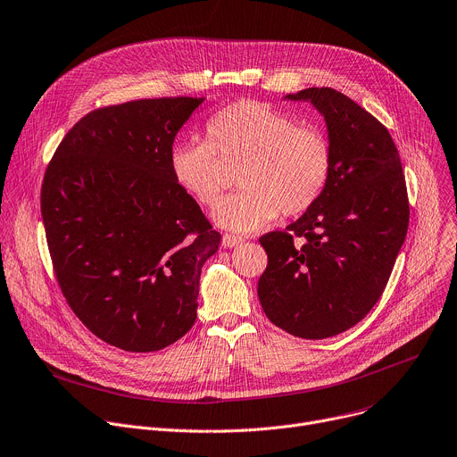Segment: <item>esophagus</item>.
Segmentation results:
<instances>
[{
  "label": "esophagus",
  "mask_w": 457,
  "mask_h": 457,
  "mask_svg": "<svg viewBox=\"0 0 457 457\" xmlns=\"http://www.w3.org/2000/svg\"><path fill=\"white\" fill-rule=\"evenodd\" d=\"M244 238L242 237H238V235H233V233H226L224 237H222V245L224 247H235L237 244H240Z\"/></svg>",
  "instance_id": "obj_1"
}]
</instances>
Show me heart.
Masks as SVG:
<instances>
[{"label": "heart", "instance_id": "heart-1", "mask_svg": "<svg viewBox=\"0 0 457 457\" xmlns=\"http://www.w3.org/2000/svg\"><path fill=\"white\" fill-rule=\"evenodd\" d=\"M207 140L180 142L170 165L177 184L200 205H213L222 191V162L244 160L238 186L219 202L213 219L235 231H255L282 212L306 213L322 196L334 151L328 133L295 114L259 100H238L215 112Z\"/></svg>", "mask_w": 457, "mask_h": 457}]
</instances>
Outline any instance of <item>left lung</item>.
Returning a JSON list of instances; mask_svg holds the SVG:
<instances>
[{"instance_id": "8db88e82", "label": "left lung", "mask_w": 457, "mask_h": 457, "mask_svg": "<svg viewBox=\"0 0 457 457\" xmlns=\"http://www.w3.org/2000/svg\"><path fill=\"white\" fill-rule=\"evenodd\" d=\"M334 151L319 202L284 231L259 238L268 266L257 294L266 317L301 339L334 337L381 299L406 237L410 204L397 147L383 123L346 95L310 87Z\"/></svg>"}]
</instances>
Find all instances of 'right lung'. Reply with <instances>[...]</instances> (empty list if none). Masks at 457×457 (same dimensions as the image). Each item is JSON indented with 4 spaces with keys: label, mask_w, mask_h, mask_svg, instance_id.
<instances>
[{
    "label": "right lung",
    "mask_w": 457,
    "mask_h": 457,
    "mask_svg": "<svg viewBox=\"0 0 457 457\" xmlns=\"http://www.w3.org/2000/svg\"><path fill=\"white\" fill-rule=\"evenodd\" d=\"M202 102L95 109L69 129L44 175L41 219L62 294L120 350H162L196 320L200 270L220 233L177 184L170 158Z\"/></svg>",
    "instance_id": "obj_1"
}]
</instances>
